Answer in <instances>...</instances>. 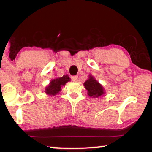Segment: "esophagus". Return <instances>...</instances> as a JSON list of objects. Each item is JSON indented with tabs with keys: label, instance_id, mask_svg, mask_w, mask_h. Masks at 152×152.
<instances>
[{
	"label": "esophagus",
	"instance_id": "34e87169",
	"mask_svg": "<svg viewBox=\"0 0 152 152\" xmlns=\"http://www.w3.org/2000/svg\"><path fill=\"white\" fill-rule=\"evenodd\" d=\"M71 79H72V80L73 81V82H77V81H78V76H77V75L72 76Z\"/></svg>",
	"mask_w": 152,
	"mask_h": 152
}]
</instances>
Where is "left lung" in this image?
Instances as JSON below:
<instances>
[{
    "label": "left lung",
    "mask_w": 152,
    "mask_h": 152,
    "mask_svg": "<svg viewBox=\"0 0 152 152\" xmlns=\"http://www.w3.org/2000/svg\"><path fill=\"white\" fill-rule=\"evenodd\" d=\"M84 88L88 91V95L93 98L102 96L105 93L103 86L91 75H89L88 80L84 83Z\"/></svg>",
    "instance_id": "1"
}]
</instances>
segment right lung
Returning a JSON list of instances; mask_svg holds the SVG:
<instances>
[{"label":"right lung","mask_w":152,"mask_h":152,"mask_svg":"<svg viewBox=\"0 0 152 152\" xmlns=\"http://www.w3.org/2000/svg\"><path fill=\"white\" fill-rule=\"evenodd\" d=\"M70 79L68 75H64L61 77H58L52 80L50 82L48 86H46L45 88V93L48 95H55L59 93L61 91V88L66 85V84L68 82H70Z\"/></svg>","instance_id":"add662e5"}]
</instances>
